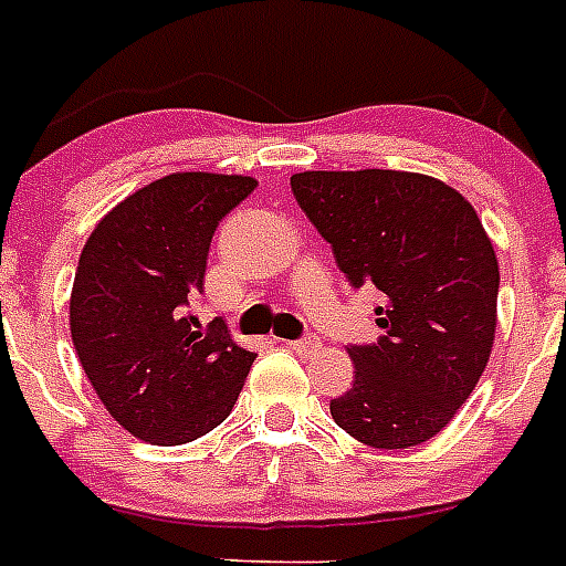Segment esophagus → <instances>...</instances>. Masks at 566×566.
Segmentation results:
<instances>
[{
  "label": "esophagus",
  "mask_w": 566,
  "mask_h": 566,
  "mask_svg": "<svg viewBox=\"0 0 566 566\" xmlns=\"http://www.w3.org/2000/svg\"><path fill=\"white\" fill-rule=\"evenodd\" d=\"M286 347H292L295 354H315L321 347L318 336H304V338H295V342H286Z\"/></svg>",
  "instance_id": "1"
}]
</instances>
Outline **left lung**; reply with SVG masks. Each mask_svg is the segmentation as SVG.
Listing matches in <instances>:
<instances>
[{
	"mask_svg": "<svg viewBox=\"0 0 566 566\" xmlns=\"http://www.w3.org/2000/svg\"><path fill=\"white\" fill-rule=\"evenodd\" d=\"M292 196L354 289L377 286L382 336L350 345L354 386L329 415L382 450L423 444L455 418L494 347L500 269L476 210L415 171H301Z\"/></svg>",
	"mask_w": 566,
	"mask_h": 566,
	"instance_id": "left-lung-1",
	"label": "left lung"
}]
</instances>
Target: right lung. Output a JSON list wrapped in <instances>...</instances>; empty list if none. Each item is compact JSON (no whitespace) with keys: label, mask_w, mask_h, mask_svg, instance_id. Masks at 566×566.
I'll return each instance as SVG.
<instances>
[{"label":"right lung","mask_w":566,"mask_h":566,"mask_svg":"<svg viewBox=\"0 0 566 566\" xmlns=\"http://www.w3.org/2000/svg\"><path fill=\"white\" fill-rule=\"evenodd\" d=\"M242 175L178 171L113 207L81 251L70 327L98 400L148 444H187L228 418L256 356L189 301L219 221L254 192Z\"/></svg>","instance_id":"obj_1"}]
</instances>
